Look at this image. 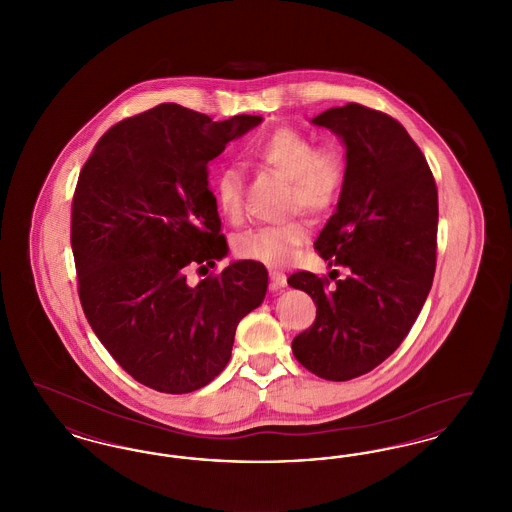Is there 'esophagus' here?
Returning <instances> with one entry per match:
<instances>
[{"instance_id": "1", "label": "esophagus", "mask_w": 512, "mask_h": 512, "mask_svg": "<svg viewBox=\"0 0 512 512\" xmlns=\"http://www.w3.org/2000/svg\"><path fill=\"white\" fill-rule=\"evenodd\" d=\"M268 274H270V290H272V292H278V290H282V288L288 286V278H286L284 272L270 268Z\"/></svg>"}]
</instances>
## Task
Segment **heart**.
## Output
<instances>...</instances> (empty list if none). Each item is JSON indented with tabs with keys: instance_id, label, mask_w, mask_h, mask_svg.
<instances>
[{
	"instance_id": "1",
	"label": "heart",
	"mask_w": 512,
	"mask_h": 512,
	"mask_svg": "<svg viewBox=\"0 0 512 512\" xmlns=\"http://www.w3.org/2000/svg\"><path fill=\"white\" fill-rule=\"evenodd\" d=\"M245 153L261 165L280 172L290 180V205L320 217L336 207L347 180V157L338 144L318 146L305 132L280 126L245 146ZM213 190L220 213L240 220L244 211L242 172L226 165L217 172ZM309 228L301 220L276 226H259L236 240V253L263 265H284L293 251L305 244Z\"/></svg>"
}]
</instances>
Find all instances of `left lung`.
Returning <instances> with one entry per match:
<instances>
[{"instance_id": "1", "label": "left lung", "mask_w": 512, "mask_h": 512, "mask_svg": "<svg viewBox=\"0 0 512 512\" xmlns=\"http://www.w3.org/2000/svg\"><path fill=\"white\" fill-rule=\"evenodd\" d=\"M340 136L347 180L336 213L315 242L349 276L299 270L288 284L317 305L313 326L292 341L295 359L324 380L345 382L384 363L413 328L436 272L438 188L409 132L359 103L313 119Z\"/></svg>"}]
</instances>
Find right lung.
<instances>
[{"mask_svg":"<svg viewBox=\"0 0 512 512\" xmlns=\"http://www.w3.org/2000/svg\"><path fill=\"white\" fill-rule=\"evenodd\" d=\"M161 103L111 126L78 176L73 245L92 330L140 384L163 393L207 386L228 365L240 320L267 293L268 272L236 261L188 284V268L228 253L207 165L261 124Z\"/></svg>","mask_w":512,"mask_h":512,"instance_id":"add662e5","label":"right lung"}]
</instances>
